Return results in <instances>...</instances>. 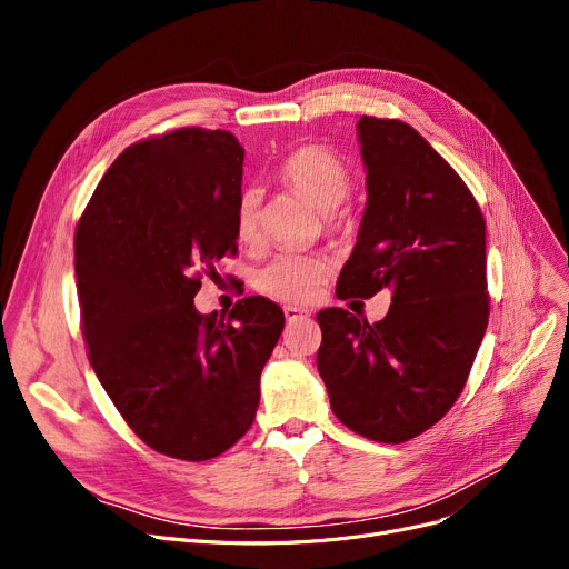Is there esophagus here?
<instances>
[{
	"mask_svg": "<svg viewBox=\"0 0 569 569\" xmlns=\"http://www.w3.org/2000/svg\"><path fill=\"white\" fill-rule=\"evenodd\" d=\"M283 313H286V320H288V322H295V320H300V318H309V311H307V309L292 307V305L283 307Z\"/></svg>",
	"mask_w": 569,
	"mask_h": 569,
	"instance_id": "obj_1",
	"label": "esophagus"
}]
</instances>
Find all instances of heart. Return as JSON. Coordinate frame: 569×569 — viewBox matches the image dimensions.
Wrapping results in <instances>:
<instances>
[{
  "label": "heart",
  "mask_w": 569,
  "mask_h": 569,
  "mask_svg": "<svg viewBox=\"0 0 569 569\" xmlns=\"http://www.w3.org/2000/svg\"><path fill=\"white\" fill-rule=\"evenodd\" d=\"M279 179L325 212L327 226L346 230L352 226V217L339 204L346 200L352 187V172L348 163L322 144H302L279 166ZM260 207L262 193L256 187H244L234 200V232L239 242L256 247L260 242ZM330 277V260L318 253L286 251L274 256L258 269L256 288L274 300L305 305L325 286Z\"/></svg>",
  "instance_id": "obj_1"
}]
</instances>
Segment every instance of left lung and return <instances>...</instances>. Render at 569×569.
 Here are the masks:
<instances>
[{
  "label": "left lung",
  "instance_id": "1",
  "mask_svg": "<svg viewBox=\"0 0 569 569\" xmlns=\"http://www.w3.org/2000/svg\"><path fill=\"white\" fill-rule=\"evenodd\" d=\"M367 209L339 300L390 288L387 316L369 322L318 313V373L339 420L376 442L431 429L463 392L489 322L482 209L457 170L401 119L365 114Z\"/></svg>",
  "mask_w": 569,
  "mask_h": 569
}]
</instances>
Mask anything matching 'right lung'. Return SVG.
<instances>
[{
  "mask_svg": "<svg viewBox=\"0 0 569 569\" xmlns=\"http://www.w3.org/2000/svg\"><path fill=\"white\" fill-rule=\"evenodd\" d=\"M242 163L228 131L144 138L106 170L76 228L89 365L131 431L182 461L214 459L249 431L286 322L260 295L221 318L193 307L202 277L237 253Z\"/></svg>",
  "mask_w": 569,
  "mask_h": 569,
  "instance_id": "right-lung-1",
  "label": "right lung"
}]
</instances>
